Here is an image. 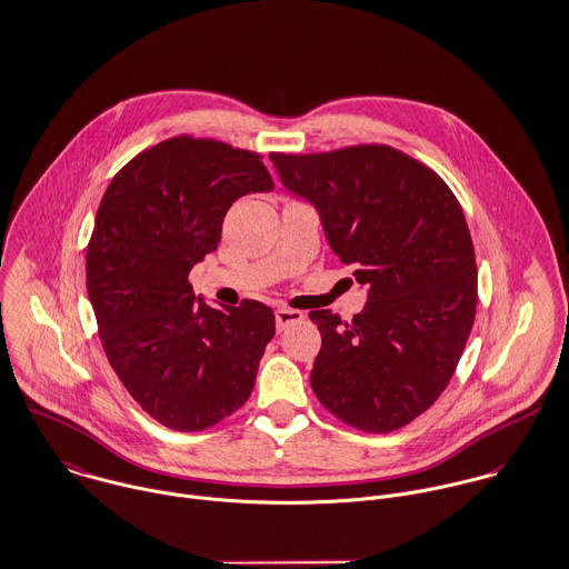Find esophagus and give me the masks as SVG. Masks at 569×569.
<instances>
[{"label":"esophagus","instance_id":"1","mask_svg":"<svg viewBox=\"0 0 569 569\" xmlns=\"http://www.w3.org/2000/svg\"><path fill=\"white\" fill-rule=\"evenodd\" d=\"M302 320H305V313H302V311H296V309H278V311H276V327H278V331L287 329L289 325L302 322Z\"/></svg>","mask_w":569,"mask_h":569}]
</instances>
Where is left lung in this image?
Here are the masks:
<instances>
[{"label": "left lung", "instance_id": "obj_1", "mask_svg": "<svg viewBox=\"0 0 569 569\" xmlns=\"http://www.w3.org/2000/svg\"><path fill=\"white\" fill-rule=\"evenodd\" d=\"M269 159L369 287L351 322L309 313L322 336L311 388L358 430L403 428L443 392L475 322L477 262L461 204L439 174L390 146Z\"/></svg>", "mask_w": 569, "mask_h": 569}]
</instances>
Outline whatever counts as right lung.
<instances>
[{
  "instance_id": "right-lung-1",
  "label": "right lung",
  "mask_w": 569,
  "mask_h": 569,
  "mask_svg": "<svg viewBox=\"0 0 569 569\" xmlns=\"http://www.w3.org/2000/svg\"><path fill=\"white\" fill-rule=\"evenodd\" d=\"M258 152L172 137L123 166L101 198L86 284L108 362L159 423L193 432L251 395L273 311L242 300L224 311L191 291V267L220 242L231 202L273 190Z\"/></svg>"
}]
</instances>
